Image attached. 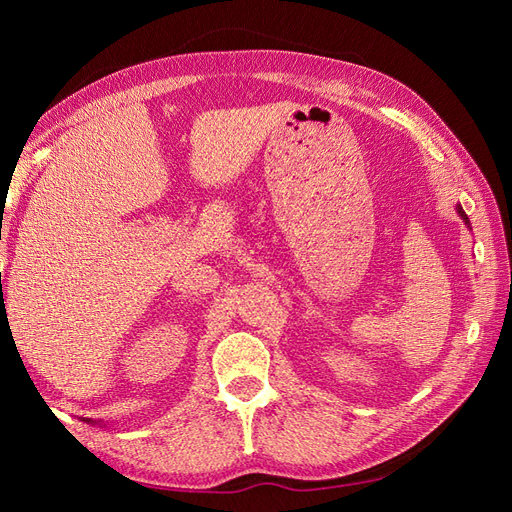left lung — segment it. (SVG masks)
Here are the masks:
<instances>
[{
	"instance_id": "obj_1",
	"label": "left lung",
	"mask_w": 512,
	"mask_h": 512,
	"mask_svg": "<svg viewBox=\"0 0 512 512\" xmlns=\"http://www.w3.org/2000/svg\"><path fill=\"white\" fill-rule=\"evenodd\" d=\"M457 211H459V215H461V220H463V222H466V224L470 226V220H468V215H466V211H463V209H461V205H457Z\"/></svg>"
}]
</instances>
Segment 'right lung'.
<instances>
[{"mask_svg": "<svg viewBox=\"0 0 512 512\" xmlns=\"http://www.w3.org/2000/svg\"><path fill=\"white\" fill-rule=\"evenodd\" d=\"M85 421H87V423H94V421H91V418H85Z\"/></svg>", "mask_w": 512, "mask_h": 512, "instance_id": "obj_1", "label": "right lung"}]
</instances>
